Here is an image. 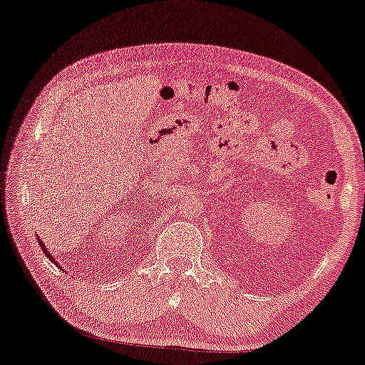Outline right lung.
I'll return each instance as SVG.
<instances>
[{"label": "right lung", "mask_w": 365, "mask_h": 365, "mask_svg": "<svg viewBox=\"0 0 365 365\" xmlns=\"http://www.w3.org/2000/svg\"><path fill=\"white\" fill-rule=\"evenodd\" d=\"M37 240H38V238H37ZM38 241H41V240H38ZM41 248H42V251H43V253H46V256L48 257V259H50V261H52V262H55V259H53V256H52V255H50V253H47V246H46V245H43V243H42V241H41ZM55 264H57V266L60 267V264H58V262H55Z\"/></svg>", "instance_id": "obj_1"}]
</instances>
